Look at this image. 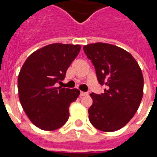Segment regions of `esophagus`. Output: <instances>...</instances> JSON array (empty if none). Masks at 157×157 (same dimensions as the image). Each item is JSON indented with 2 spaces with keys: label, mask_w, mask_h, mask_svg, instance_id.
<instances>
[{
  "label": "esophagus",
  "mask_w": 157,
  "mask_h": 157,
  "mask_svg": "<svg viewBox=\"0 0 157 157\" xmlns=\"http://www.w3.org/2000/svg\"><path fill=\"white\" fill-rule=\"evenodd\" d=\"M81 97H84V96H87L88 95V92H81Z\"/></svg>",
  "instance_id": "esophagus-1"
}]
</instances>
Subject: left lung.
<instances>
[{"mask_svg":"<svg viewBox=\"0 0 157 157\" xmlns=\"http://www.w3.org/2000/svg\"><path fill=\"white\" fill-rule=\"evenodd\" d=\"M101 85V95L91 93L93 102L89 120L101 131L113 132L128 124L141 102L144 78L141 69L128 52L116 45L96 43L83 47Z\"/></svg>","mask_w":157,"mask_h":157,"instance_id":"left-lung-1","label":"left lung"}]
</instances>
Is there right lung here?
Masks as SVG:
<instances>
[{"label": "right lung", "instance_id": "add662e5", "mask_svg": "<svg viewBox=\"0 0 157 157\" xmlns=\"http://www.w3.org/2000/svg\"><path fill=\"white\" fill-rule=\"evenodd\" d=\"M81 45L52 44L29 55L17 80L19 100L30 121L43 130H55L69 118V107L80 95L78 89L56 87L63 81Z\"/></svg>", "mask_w": 157, "mask_h": 157}]
</instances>
